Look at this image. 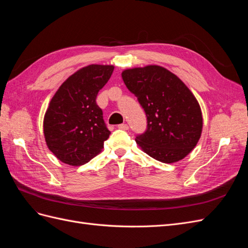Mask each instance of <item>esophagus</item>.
<instances>
[{
    "label": "esophagus",
    "instance_id": "1",
    "mask_svg": "<svg viewBox=\"0 0 248 248\" xmlns=\"http://www.w3.org/2000/svg\"><path fill=\"white\" fill-rule=\"evenodd\" d=\"M118 128H120V129H123V130H128V128H129V126L127 125V124H120V125H118Z\"/></svg>",
    "mask_w": 248,
    "mask_h": 248
}]
</instances>
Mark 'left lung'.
Listing matches in <instances>:
<instances>
[{
    "instance_id": "1",
    "label": "left lung",
    "mask_w": 248,
    "mask_h": 248,
    "mask_svg": "<svg viewBox=\"0 0 248 248\" xmlns=\"http://www.w3.org/2000/svg\"><path fill=\"white\" fill-rule=\"evenodd\" d=\"M122 78L146 112L147 129L137 136V144L158 161L183 159L197 146L202 128L200 104L190 90L157 65L126 69Z\"/></svg>"
}]
</instances>
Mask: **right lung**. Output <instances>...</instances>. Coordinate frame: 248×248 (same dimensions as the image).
Listing matches in <instances>:
<instances>
[{
	"mask_svg": "<svg viewBox=\"0 0 248 248\" xmlns=\"http://www.w3.org/2000/svg\"><path fill=\"white\" fill-rule=\"evenodd\" d=\"M114 71L111 65H89L67 78L52 97L43 120L50 151L62 162L81 166L98 155L110 131L97 94Z\"/></svg>",
	"mask_w": 248,
	"mask_h": 248,
	"instance_id": "right-lung-1",
	"label": "right lung"
}]
</instances>
